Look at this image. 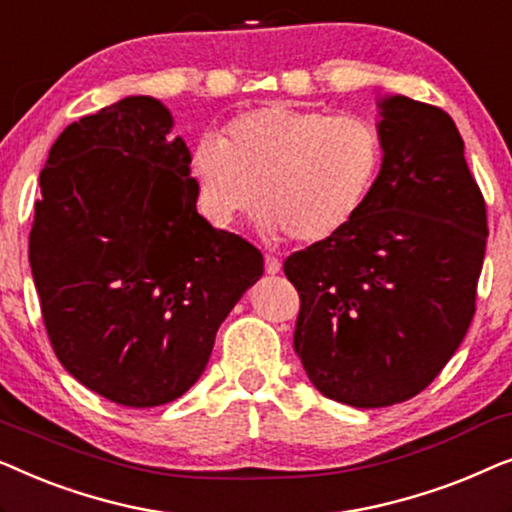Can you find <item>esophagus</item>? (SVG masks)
Here are the masks:
<instances>
[{"label": "esophagus", "mask_w": 512, "mask_h": 512, "mask_svg": "<svg viewBox=\"0 0 512 512\" xmlns=\"http://www.w3.org/2000/svg\"><path fill=\"white\" fill-rule=\"evenodd\" d=\"M265 272H268V275H279V272H282V263H279V258L265 256Z\"/></svg>", "instance_id": "34e87169"}]
</instances>
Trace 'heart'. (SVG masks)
I'll return each mask as SVG.
<instances>
[{"instance_id": "b5f03b06", "label": "heart", "mask_w": 512, "mask_h": 512, "mask_svg": "<svg viewBox=\"0 0 512 512\" xmlns=\"http://www.w3.org/2000/svg\"><path fill=\"white\" fill-rule=\"evenodd\" d=\"M191 179L205 219L230 228L261 205L268 237L324 244L352 226L382 170V139L359 116L265 104L200 137Z\"/></svg>"}]
</instances>
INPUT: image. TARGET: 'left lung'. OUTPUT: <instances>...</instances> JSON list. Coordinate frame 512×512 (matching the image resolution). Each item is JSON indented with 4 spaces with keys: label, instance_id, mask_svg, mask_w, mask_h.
<instances>
[{
    "label": "left lung",
    "instance_id": "8db88e82",
    "mask_svg": "<svg viewBox=\"0 0 512 512\" xmlns=\"http://www.w3.org/2000/svg\"><path fill=\"white\" fill-rule=\"evenodd\" d=\"M382 170L352 226L286 258L293 349L321 394L387 408L429 387L471 326L485 200L443 109L377 100Z\"/></svg>",
    "mask_w": 512,
    "mask_h": 512
}]
</instances>
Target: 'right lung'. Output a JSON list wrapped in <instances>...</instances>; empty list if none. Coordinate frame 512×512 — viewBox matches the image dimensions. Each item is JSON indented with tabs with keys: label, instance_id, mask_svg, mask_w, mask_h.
Returning a JSON list of instances; mask_svg holds the SVG:
<instances>
[{
	"label": "right lung",
	"instance_id": "right-lung-1",
	"mask_svg": "<svg viewBox=\"0 0 512 512\" xmlns=\"http://www.w3.org/2000/svg\"><path fill=\"white\" fill-rule=\"evenodd\" d=\"M156 97L67 125L41 170L30 265L62 366L128 408L198 382L223 319L263 277L254 244L195 207L191 151Z\"/></svg>",
	"mask_w": 512,
	"mask_h": 512
}]
</instances>
